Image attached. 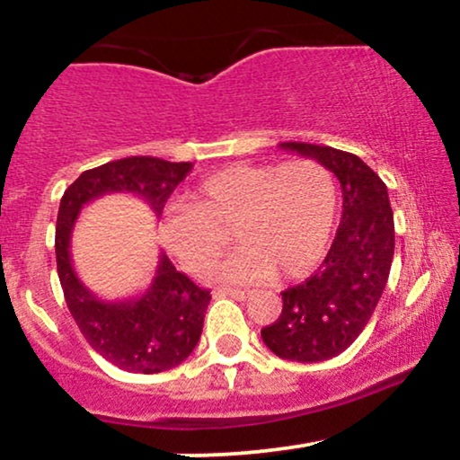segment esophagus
Here are the masks:
<instances>
[{
	"label": "esophagus",
	"mask_w": 460,
	"mask_h": 460,
	"mask_svg": "<svg viewBox=\"0 0 460 460\" xmlns=\"http://www.w3.org/2000/svg\"><path fill=\"white\" fill-rule=\"evenodd\" d=\"M214 296H231L237 300H246L251 298V292H246V289H235V288H216Z\"/></svg>",
	"instance_id": "34e87169"
}]
</instances>
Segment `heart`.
Here are the masks:
<instances>
[{"mask_svg":"<svg viewBox=\"0 0 460 460\" xmlns=\"http://www.w3.org/2000/svg\"><path fill=\"white\" fill-rule=\"evenodd\" d=\"M337 220V186L320 162L235 164L205 179L190 205H172L162 240L192 274L223 255L234 231L240 248L214 277L234 283L300 279L324 257Z\"/></svg>","mask_w":460,"mask_h":460,"instance_id":"heart-1","label":"heart"}]
</instances>
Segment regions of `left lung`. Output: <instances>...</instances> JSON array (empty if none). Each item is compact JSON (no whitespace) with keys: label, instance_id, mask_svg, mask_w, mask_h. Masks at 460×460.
Listing matches in <instances>:
<instances>
[{"label":"left lung","instance_id":"8db88e82","mask_svg":"<svg viewBox=\"0 0 460 460\" xmlns=\"http://www.w3.org/2000/svg\"><path fill=\"white\" fill-rule=\"evenodd\" d=\"M281 146L335 172L344 212L318 272L281 292V315L263 326L261 340L281 358L326 361L361 335L383 296L395 246L394 212L387 186L361 157L307 142Z\"/></svg>","mask_w":460,"mask_h":460}]
</instances>
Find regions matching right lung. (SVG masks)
<instances>
[{"mask_svg":"<svg viewBox=\"0 0 460 460\" xmlns=\"http://www.w3.org/2000/svg\"><path fill=\"white\" fill-rule=\"evenodd\" d=\"M192 168L190 162H166L136 155L84 171L65 190L56 223V261L66 307L93 350L128 372L157 374L186 361L203 332L212 294L199 288L160 255L155 277L138 298L105 303L77 279L71 263V231L79 212L103 194L129 192L162 214L164 205Z\"/></svg>","mask_w":460,"mask_h":460,"instance_id":"obj_1","label":"right lung"}]
</instances>
